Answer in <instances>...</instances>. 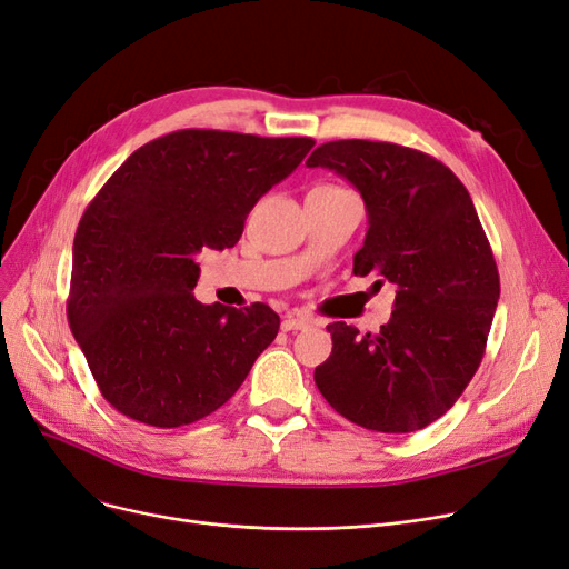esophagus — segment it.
<instances>
[{
  "label": "esophagus",
  "instance_id": "esophagus-1",
  "mask_svg": "<svg viewBox=\"0 0 569 569\" xmlns=\"http://www.w3.org/2000/svg\"><path fill=\"white\" fill-rule=\"evenodd\" d=\"M313 325V318L308 316H284L282 318V330L284 332H297V330H308Z\"/></svg>",
  "mask_w": 569,
  "mask_h": 569
}]
</instances>
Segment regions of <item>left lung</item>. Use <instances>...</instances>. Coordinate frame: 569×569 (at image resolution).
Instances as JSON below:
<instances>
[{
  "label": "left lung",
  "instance_id": "8db88e82",
  "mask_svg": "<svg viewBox=\"0 0 569 569\" xmlns=\"http://www.w3.org/2000/svg\"><path fill=\"white\" fill-rule=\"evenodd\" d=\"M347 178L366 201L353 274L396 284L377 335L327 325L332 353L316 385L339 416L387 435L439 420L485 356L501 282L465 184L441 161L391 142L339 140L306 161Z\"/></svg>",
  "mask_w": 569,
  "mask_h": 569
}]
</instances>
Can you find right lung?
<instances>
[{"label":"right lung","instance_id":"obj_1","mask_svg":"<svg viewBox=\"0 0 569 569\" xmlns=\"http://www.w3.org/2000/svg\"><path fill=\"white\" fill-rule=\"evenodd\" d=\"M311 137L178 130L120 166L84 209L73 242L68 322L101 396L151 427L211 416L278 337L266 303H201L197 253L230 249Z\"/></svg>","mask_w":569,"mask_h":569}]
</instances>
